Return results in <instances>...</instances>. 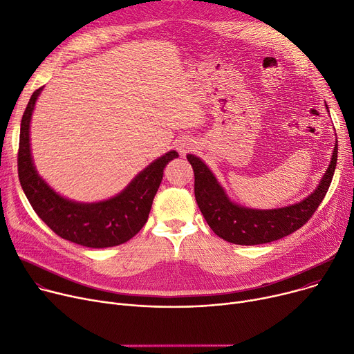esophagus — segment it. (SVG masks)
<instances>
[{"instance_id":"34e87169","label":"esophagus","mask_w":354,"mask_h":354,"mask_svg":"<svg viewBox=\"0 0 354 354\" xmlns=\"http://www.w3.org/2000/svg\"><path fill=\"white\" fill-rule=\"evenodd\" d=\"M193 147H194V144H193V141L189 140V138H183V140H180L178 144H177V150H178L180 154H185V153L192 151Z\"/></svg>"}]
</instances>
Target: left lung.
I'll list each match as a JSON object with an SVG mask.
<instances>
[{"instance_id":"8db88e82","label":"left lung","mask_w":354,"mask_h":354,"mask_svg":"<svg viewBox=\"0 0 354 354\" xmlns=\"http://www.w3.org/2000/svg\"><path fill=\"white\" fill-rule=\"evenodd\" d=\"M187 160L194 171L196 201L212 230L228 243L254 245L295 233L316 213L333 180L337 162V144L335 145L328 169L315 193L297 204L276 210H252L236 205L228 200L213 173L198 157L189 154Z\"/></svg>"}]
</instances>
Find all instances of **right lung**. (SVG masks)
Wrapping results in <instances>:
<instances>
[{"mask_svg":"<svg viewBox=\"0 0 354 354\" xmlns=\"http://www.w3.org/2000/svg\"><path fill=\"white\" fill-rule=\"evenodd\" d=\"M41 90L32 93L21 120L17 160L19 183L34 212L57 236L80 245L104 248L129 241L147 223L165 165L178 154H164L110 200L81 204L61 197L37 174L31 160L30 121Z\"/></svg>","mask_w":354,"mask_h":354,"instance_id":"right-lung-1","label":"right lung"}]
</instances>
